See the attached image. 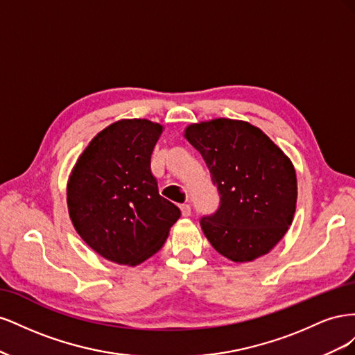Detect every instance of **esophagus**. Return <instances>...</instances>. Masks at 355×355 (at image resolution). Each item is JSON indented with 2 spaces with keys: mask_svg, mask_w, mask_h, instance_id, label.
<instances>
[{
  "mask_svg": "<svg viewBox=\"0 0 355 355\" xmlns=\"http://www.w3.org/2000/svg\"><path fill=\"white\" fill-rule=\"evenodd\" d=\"M180 211H182V216H189L191 214V206L189 204H180Z\"/></svg>",
  "mask_w": 355,
  "mask_h": 355,
  "instance_id": "1",
  "label": "esophagus"
}]
</instances>
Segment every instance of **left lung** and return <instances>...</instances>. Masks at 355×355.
Wrapping results in <instances>:
<instances>
[{
	"instance_id": "1",
	"label": "left lung",
	"mask_w": 355,
	"mask_h": 355,
	"mask_svg": "<svg viewBox=\"0 0 355 355\" xmlns=\"http://www.w3.org/2000/svg\"><path fill=\"white\" fill-rule=\"evenodd\" d=\"M185 136L201 154L220 200L216 211L200 219L210 244L234 262L270 252L287 232L296 209L290 159L262 130L244 121L218 118L192 124Z\"/></svg>"
}]
</instances>
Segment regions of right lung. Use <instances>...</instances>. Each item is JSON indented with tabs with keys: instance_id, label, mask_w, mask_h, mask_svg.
<instances>
[{
	"instance_id": "right-lung-1",
	"label": "right lung",
	"mask_w": 355,
	"mask_h": 355,
	"mask_svg": "<svg viewBox=\"0 0 355 355\" xmlns=\"http://www.w3.org/2000/svg\"><path fill=\"white\" fill-rule=\"evenodd\" d=\"M163 132L148 120H121L96 136L68 182L69 216L80 237L105 259L137 265L163 247L180 218L159 196L151 155Z\"/></svg>"
}]
</instances>
